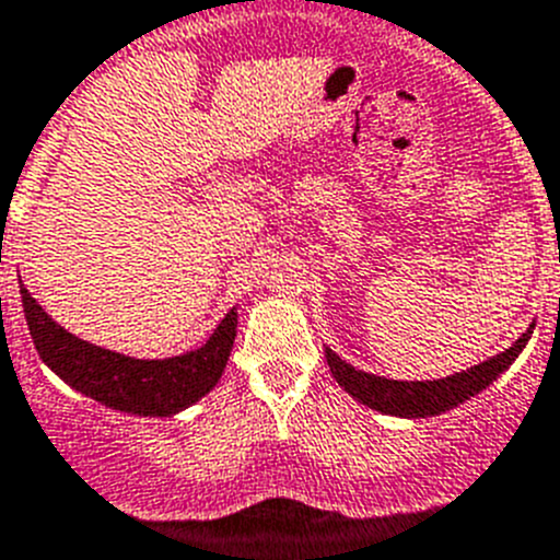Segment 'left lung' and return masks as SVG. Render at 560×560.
Segmentation results:
<instances>
[{
	"label": "left lung",
	"instance_id": "obj_1",
	"mask_svg": "<svg viewBox=\"0 0 560 560\" xmlns=\"http://www.w3.org/2000/svg\"><path fill=\"white\" fill-rule=\"evenodd\" d=\"M533 326L518 337L513 346H508L500 354L488 357L480 365H471L460 374L443 376V380H427V382H401V380H385V376L365 374V371H357L354 365H349L346 360L335 354V351L326 346V362H329L331 376L337 380V385L349 393L351 399H357L360 405L371 407V410L382 412V416H399V418H430L441 416L446 410H455L457 405L468 401L471 396H477L480 390H486L491 382L500 380V374H505L508 368L513 365L522 351H525L527 340L533 335Z\"/></svg>",
	"mask_w": 560,
	"mask_h": 560
}]
</instances>
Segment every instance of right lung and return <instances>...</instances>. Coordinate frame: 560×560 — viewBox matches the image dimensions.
Masks as SVG:
<instances>
[{"label":"right lung","mask_w":560,"mask_h":560,"mask_svg":"<svg viewBox=\"0 0 560 560\" xmlns=\"http://www.w3.org/2000/svg\"><path fill=\"white\" fill-rule=\"evenodd\" d=\"M19 292L27 329L44 365L52 368L60 380L89 399L130 416L170 418L192 407L206 393L214 390L234 349L236 306L220 320L200 349L164 360H136L80 340L55 324L22 284V276Z\"/></svg>","instance_id":"1"}]
</instances>
